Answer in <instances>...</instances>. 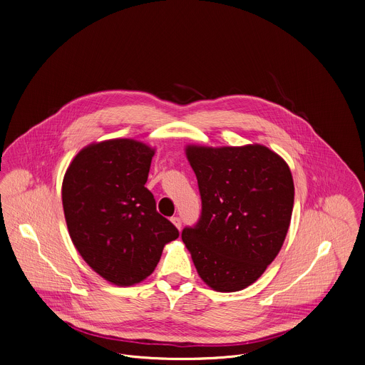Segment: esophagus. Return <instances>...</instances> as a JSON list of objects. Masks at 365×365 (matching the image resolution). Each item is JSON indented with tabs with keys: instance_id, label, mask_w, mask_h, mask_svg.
<instances>
[{
	"instance_id": "34e87169",
	"label": "esophagus",
	"mask_w": 365,
	"mask_h": 365,
	"mask_svg": "<svg viewBox=\"0 0 365 365\" xmlns=\"http://www.w3.org/2000/svg\"><path fill=\"white\" fill-rule=\"evenodd\" d=\"M170 220H172V223H173V225H175L178 229H180V227H182V220H180V217H178V216H173Z\"/></svg>"
}]
</instances>
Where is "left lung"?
I'll use <instances>...</instances> for the list:
<instances>
[{
  "label": "left lung",
  "instance_id": "8db88e82",
  "mask_svg": "<svg viewBox=\"0 0 365 365\" xmlns=\"http://www.w3.org/2000/svg\"><path fill=\"white\" fill-rule=\"evenodd\" d=\"M202 215L182 240L202 281L217 292L252 285L279 254L294 207L288 163L264 145H187Z\"/></svg>",
  "mask_w": 365,
  "mask_h": 365
}]
</instances>
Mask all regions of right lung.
Wrapping results in <instances>:
<instances>
[{
  "mask_svg": "<svg viewBox=\"0 0 365 365\" xmlns=\"http://www.w3.org/2000/svg\"><path fill=\"white\" fill-rule=\"evenodd\" d=\"M156 149L135 139L83 148L68 165L61 199L73 245L107 282L132 287L156 268L179 236L145 187Z\"/></svg>",
  "mask_w": 365,
  "mask_h": 365,
  "instance_id": "add662e5",
  "label": "right lung"
}]
</instances>
